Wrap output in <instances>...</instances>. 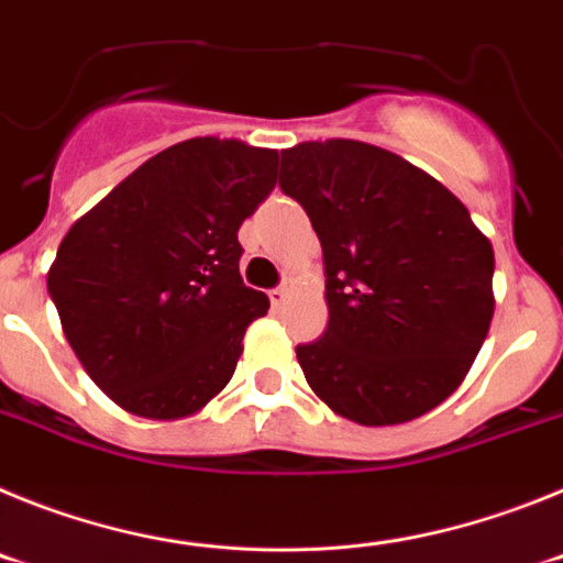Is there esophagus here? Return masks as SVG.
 I'll use <instances>...</instances> for the list:
<instances>
[{
	"instance_id": "1",
	"label": "esophagus",
	"mask_w": 563,
	"mask_h": 563,
	"mask_svg": "<svg viewBox=\"0 0 563 563\" xmlns=\"http://www.w3.org/2000/svg\"><path fill=\"white\" fill-rule=\"evenodd\" d=\"M287 296H290V282H285V285H278L276 290H271L273 307H282V305H285Z\"/></svg>"
}]
</instances>
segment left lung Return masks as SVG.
Returning a JSON list of instances; mask_svg holds the SVG:
<instances>
[{"label": "left lung", "instance_id": "left-lung-1", "mask_svg": "<svg viewBox=\"0 0 563 563\" xmlns=\"http://www.w3.org/2000/svg\"><path fill=\"white\" fill-rule=\"evenodd\" d=\"M278 186L324 251V335L296 346L310 389L361 426L437 409L494 318V247L449 188L361 141L282 152Z\"/></svg>", "mask_w": 563, "mask_h": 563}]
</instances>
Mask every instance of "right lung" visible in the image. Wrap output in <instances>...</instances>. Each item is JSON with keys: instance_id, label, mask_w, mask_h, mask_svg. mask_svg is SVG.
Returning <instances> with one entry per match:
<instances>
[{"instance_id": "1", "label": "right lung", "mask_w": 563, "mask_h": 563, "mask_svg": "<svg viewBox=\"0 0 563 563\" xmlns=\"http://www.w3.org/2000/svg\"><path fill=\"white\" fill-rule=\"evenodd\" d=\"M276 148L191 137L134 168L58 245L47 290L98 389L146 420L197 415L220 395L253 318L239 225L276 186Z\"/></svg>"}]
</instances>
